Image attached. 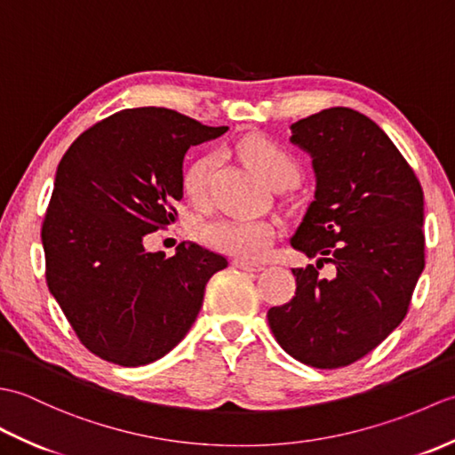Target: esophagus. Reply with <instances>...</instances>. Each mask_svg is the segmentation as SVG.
<instances>
[{
  "label": "esophagus",
  "mask_w": 455,
  "mask_h": 455,
  "mask_svg": "<svg viewBox=\"0 0 455 455\" xmlns=\"http://www.w3.org/2000/svg\"><path fill=\"white\" fill-rule=\"evenodd\" d=\"M235 267L243 269V272H259L262 269V266L259 264H252V262H244V259H235Z\"/></svg>",
  "instance_id": "obj_1"
}]
</instances>
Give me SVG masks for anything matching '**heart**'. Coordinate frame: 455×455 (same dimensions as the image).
<instances>
[{
    "mask_svg": "<svg viewBox=\"0 0 455 455\" xmlns=\"http://www.w3.org/2000/svg\"><path fill=\"white\" fill-rule=\"evenodd\" d=\"M238 156L272 188H287L297 180L299 166L289 152L264 134H248L238 142ZM217 158L212 154L191 162L183 173V191L193 201L205 199ZM207 246L244 262L262 259L274 244L275 227L264 219H217L199 228Z\"/></svg>",
    "mask_w": 455,
    "mask_h": 455,
    "instance_id": "obj_1",
    "label": "heart"
}]
</instances>
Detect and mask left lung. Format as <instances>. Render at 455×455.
<instances>
[{
    "label": "left lung",
    "instance_id": "obj_1",
    "mask_svg": "<svg viewBox=\"0 0 455 455\" xmlns=\"http://www.w3.org/2000/svg\"><path fill=\"white\" fill-rule=\"evenodd\" d=\"M316 176L291 246L316 267H293L291 301L267 311L283 350L318 370L350 365L407 316L424 269V193L399 148L377 124L331 108L291 124ZM332 263L335 275L317 269Z\"/></svg>",
    "mask_w": 455,
    "mask_h": 455
}]
</instances>
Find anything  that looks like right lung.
Wrapping results in <instances>:
<instances>
[{"mask_svg": "<svg viewBox=\"0 0 455 455\" xmlns=\"http://www.w3.org/2000/svg\"><path fill=\"white\" fill-rule=\"evenodd\" d=\"M166 108L123 109L84 131L58 164L43 220L46 285L80 342L137 367L166 355L196 323L225 256L196 243L147 252L144 236L178 217L183 156L220 137Z\"/></svg>", "mask_w": 455, "mask_h": 455, "instance_id": "1", "label": "right lung"}]
</instances>
